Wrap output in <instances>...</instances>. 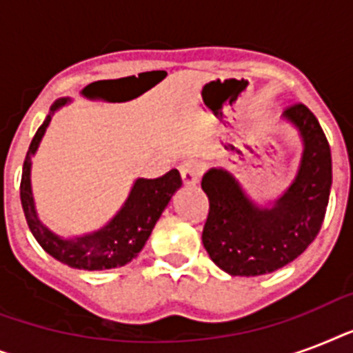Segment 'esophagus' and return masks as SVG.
I'll use <instances>...</instances> for the list:
<instances>
[{
    "mask_svg": "<svg viewBox=\"0 0 353 353\" xmlns=\"http://www.w3.org/2000/svg\"><path fill=\"white\" fill-rule=\"evenodd\" d=\"M179 172H181V179L185 185H196L199 181V166L194 161H185L179 165Z\"/></svg>",
    "mask_w": 353,
    "mask_h": 353,
    "instance_id": "34e87169",
    "label": "esophagus"
}]
</instances>
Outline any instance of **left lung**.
<instances>
[{"mask_svg": "<svg viewBox=\"0 0 353 353\" xmlns=\"http://www.w3.org/2000/svg\"><path fill=\"white\" fill-rule=\"evenodd\" d=\"M284 119L299 130L304 150L295 179L273 207L254 203L223 168H210L201 179L209 198L201 240L210 260L232 276L284 268L306 251L323 225L332 188L328 139L301 102L285 108Z\"/></svg>", "mask_w": 353, "mask_h": 353, "instance_id": "left-lung-1", "label": "left lung"}]
</instances>
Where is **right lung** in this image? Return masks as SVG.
Instances as JSON below:
<instances>
[{"label": "right lung", "mask_w": 353, "mask_h": 353, "mask_svg": "<svg viewBox=\"0 0 353 353\" xmlns=\"http://www.w3.org/2000/svg\"><path fill=\"white\" fill-rule=\"evenodd\" d=\"M69 101L71 99H58L52 104L51 113L38 128V132L30 141L29 152L25 155L23 174L19 185V198H21L25 220L41 249L69 268L85 269V271L121 268L132 262L141 252L174 192L181 187V176L176 168H172L157 179H144V177L135 179L121 210L99 231L74 236V238H62L49 231L36 214L34 198L30 188V157L40 146L52 113L65 106Z\"/></svg>", "instance_id": "obj_1"}]
</instances>
